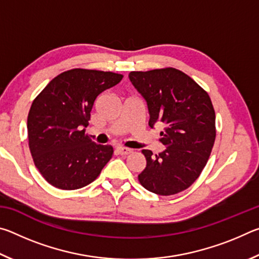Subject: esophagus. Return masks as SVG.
Here are the masks:
<instances>
[{
    "mask_svg": "<svg viewBox=\"0 0 259 259\" xmlns=\"http://www.w3.org/2000/svg\"><path fill=\"white\" fill-rule=\"evenodd\" d=\"M116 152H117V154H120V155H128L133 151H131L130 148H126V147H117Z\"/></svg>",
    "mask_w": 259,
    "mask_h": 259,
    "instance_id": "esophagus-1",
    "label": "esophagus"
}]
</instances>
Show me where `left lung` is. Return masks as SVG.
Masks as SVG:
<instances>
[{
	"label": "left lung",
	"mask_w": 259,
	"mask_h": 259,
	"mask_svg": "<svg viewBox=\"0 0 259 259\" xmlns=\"http://www.w3.org/2000/svg\"><path fill=\"white\" fill-rule=\"evenodd\" d=\"M129 78L147 103L148 125L163 124L165 150H143L146 166L138 181L157 195L185 191L202 172L216 138L211 99L192 77L172 67L130 72Z\"/></svg>",
	"instance_id": "1"
}]
</instances>
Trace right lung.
Masks as SVG:
<instances>
[{
    "label": "right lung",
    "mask_w": 259,
    "mask_h": 259,
    "mask_svg": "<svg viewBox=\"0 0 259 259\" xmlns=\"http://www.w3.org/2000/svg\"><path fill=\"white\" fill-rule=\"evenodd\" d=\"M123 75L73 68L60 73L33 100L27 117L30 154L42 177L59 190H77L97 178L113 155L111 145L85 134L98 96Z\"/></svg>",
    "instance_id": "right-lung-1"
}]
</instances>
